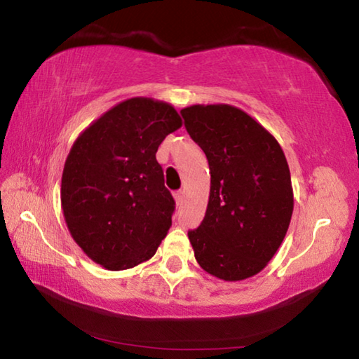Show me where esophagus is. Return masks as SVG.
I'll return each instance as SVG.
<instances>
[{"mask_svg": "<svg viewBox=\"0 0 359 359\" xmlns=\"http://www.w3.org/2000/svg\"><path fill=\"white\" fill-rule=\"evenodd\" d=\"M182 196H184V193H182L180 190H179V191H175V193H174V199H175V203L180 204V203H182Z\"/></svg>", "mask_w": 359, "mask_h": 359, "instance_id": "esophagus-1", "label": "esophagus"}]
</instances>
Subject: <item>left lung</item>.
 <instances>
[{
	"instance_id": "obj_1",
	"label": "left lung",
	"mask_w": 359,
	"mask_h": 359,
	"mask_svg": "<svg viewBox=\"0 0 359 359\" xmlns=\"http://www.w3.org/2000/svg\"><path fill=\"white\" fill-rule=\"evenodd\" d=\"M210 169L208 210L188 231L198 264L224 282L257 276L274 257L293 215L290 168L277 139L231 104L182 109Z\"/></svg>"
}]
</instances>
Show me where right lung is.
Wrapping results in <instances>:
<instances>
[{
  "label": "right lung",
  "instance_id": "1",
  "mask_svg": "<svg viewBox=\"0 0 359 359\" xmlns=\"http://www.w3.org/2000/svg\"><path fill=\"white\" fill-rule=\"evenodd\" d=\"M180 126L169 102L136 96L109 109L72 144L62 175L63 217L96 264L131 269L166 238L174 198L155 155Z\"/></svg>",
  "mask_w": 359,
  "mask_h": 359
}]
</instances>
